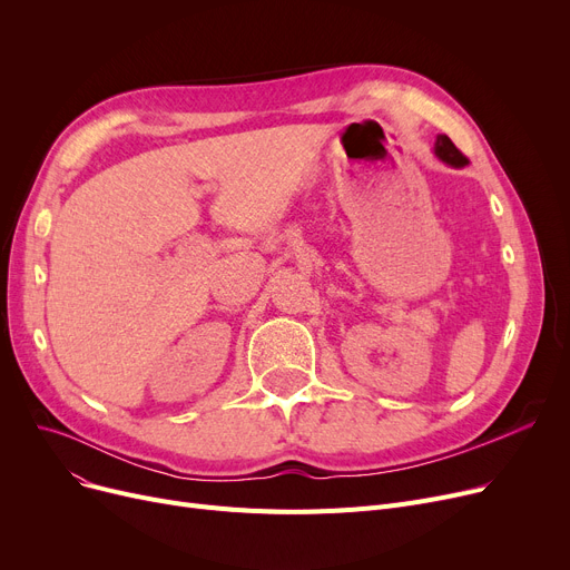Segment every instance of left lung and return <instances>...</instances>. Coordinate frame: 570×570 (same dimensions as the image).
Returning <instances> with one entry per match:
<instances>
[{
  "instance_id": "obj_1",
  "label": "left lung",
  "mask_w": 570,
  "mask_h": 570,
  "mask_svg": "<svg viewBox=\"0 0 570 570\" xmlns=\"http://www.w3.org/2000/svg\"><path fill=\"white\" fill-rule=\"evenodd\" d=\"M434 153H436V157H439L441 161L451 164V166H455V168H462V166L469 164V159L460 153V149L455 147V142H453L451 138H448V136H439V138H436Z\"/></svg>"
}]
</instances>
